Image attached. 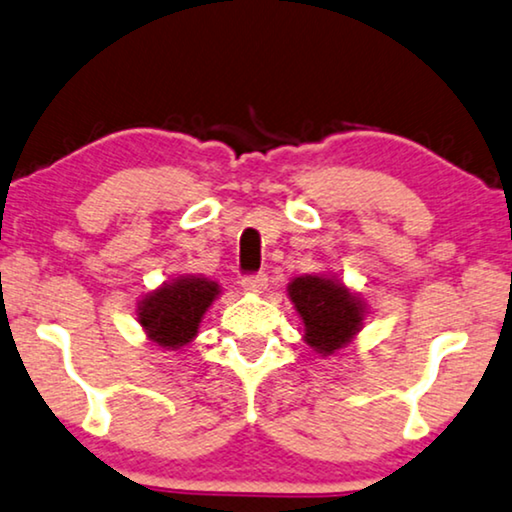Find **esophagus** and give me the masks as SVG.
<instances>
[{
    "mask_svg": "<svg viewBox=\"0 0 512 512\" xmlns=\"http://www.w3.org/2000/svg\"><path fill=\"white\" fill-rule=\"evenodd\" d=\"M241 287H243V292L262 294L266 287H269V278H266L264 273H253V276H246L241 280Z\"/></svg>",
    "mask_w": 512,
    "mask_h": 512,
    "instance_id": "1",
    "label": "esophagus"
}]
</instances>
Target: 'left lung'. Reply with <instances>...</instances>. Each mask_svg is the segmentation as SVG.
Masks as SVG:
<instances>
[{"mask_svg": "<svg viewBox=\"0 0 512 512\" xmlns=\"http://www.w3.org/2000/svg\"><path fill=\"white\" fill-rule=\"evenodd\" d=\"M287 294L304 322V341L322 357L343 350L364 325L366 304L341 280L299 276L287 285Z\"/></svg>", "mask_w": 512, "mask_h": 512, "instance_id": "8db88e82", "label": "left lung"}]
</instances>
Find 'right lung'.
Instances as JSON below:
<instances>
[{
  "label": "right lung",
  "mask_w": 512,
  "mask_h": 512,
  "mask_svg": "<svg viewBox=\"0 0 512 512\" xmlns=\"http://www.w3.org/2000/svg\"><path fill=\"white\" fill-rule=\"evenodd\" d=\"M220 294V285L204 276H181L148 292L136 315L150 341L164 350L183 348L197 336L199 322Z\"/></svg>",
  "instance_id": "1"
}]
</instances>
